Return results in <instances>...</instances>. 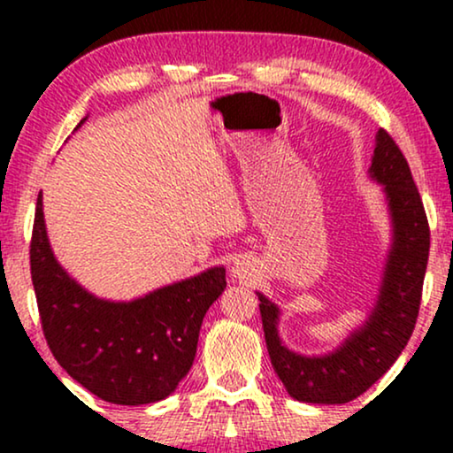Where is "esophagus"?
<instances>
[{
    "label": "esophagus",
    "mask_w": 453,
    "mask_h": 453,
    "mask_svg": "<svg viewBox=\"0 0 453 453\" xmlns=\"http://www.w3.org/2000/svg\"><path fill=\"white\" fill-rule=\"evenodd\" d=\"M233 276L234 278H239L241 282H247V280H251V276H253V262L251 259H237V264L233 265Z\"/></svg>",
    "instance_id": "34e87169"
}]
</instances>
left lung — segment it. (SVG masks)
Here are the masks:
<instances>
[{
    "instance_id": "8db88e82",
    "label": "left lung",
    "mask_w": 453,
    "mask_h": 453,
    "mask_svg": "<svg viewBox=\"0 0 453 453\" xmlns=\"http://www.w3.org/2000/svg\"><path fill=\"white\" fill-rule=\"evenodd\" d=\"M369 175L383 185L392 219V245L367 321L334 352L305 357L282 344L278 336L280 309L257 293L272 367L290 398L299 402L346 404L358 398L395 363L417 324L431 233L411 166L386 129L375 135Z\"/></svg>"
}]
</instances>
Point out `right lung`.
<instances>
[{"label":"right lung","mask_w":453,"mask_h":453,"mask_svg":"<svg viewBox=\"0 0 453 453\" xmlns=\"http://www.w3.org/2000/svg\"><path fill=\"white\" fill-rule=\"evenodd\" d=\"M30 274L53 357L80 386L121 406L152 404L175 392L194 365L203 315L226 288L225 268L214 265L134 301L98 299L55 259L41 194Z\"/></svg>","instance_id":"right-lung-1"}]
</instances>
